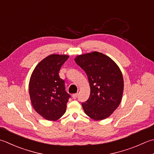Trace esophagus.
<instances>
[{
	"instance_id": "1",
	"label": "esophagus",
	"mask_w": 154,
	"mask_h": 154,
	"mask_svg": "<svg viewBox=\"0 0 154 154\" xmlns=\"http://www.w3.org/2000/svg\"><path fill=\"white\" fill-rule=\"evenodd\" d=\"M72 97H73L74 99H76L77 97V93H75V94H73L72 95Z\"/></svg>"
}]
</instances>
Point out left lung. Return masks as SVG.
<instances>
[{
    "label": "left lung",
    "instance_id": "left-lung-1",
    "mask_svg": "<svg viewBox=\"0 0 154 154\" xmlns=\"http://www.w3.org/2000/svg\"><path fill=\"white\" fill-rule=\"evenodd\" d=\"M75 61L88 77L90 95L82 103L87 116L96 121L107 118L121 103L123 77L121 70L110 57L93 51L77 55Z\"/></svg>",
    "mask_w": 154,
    "mask_h": 154
}]
</instances>
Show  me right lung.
I'll return each instance as SVG.
<instances>
[{
    "mask_svg": "<svg viewBox=\"0 0 154 154\" xmlns=\"http://www.w3.org/2000/svg\"><path fill=\"white\" fill-rule=\"evenodd\" d=\"M67 55L53 54L36 66L30 78L29 91L34 109L49 121H55L66 111L70 95L65 91V82L59 76Z\"/></svg>",
    "mask_w": 154,
    "mask_h": 154,
    "instance_id": "right-lung-1",
    "label": "right lung"
}]
</instances>
